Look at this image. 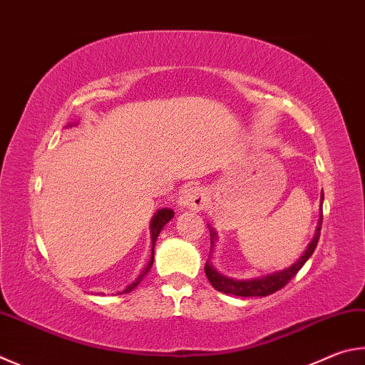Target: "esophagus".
Listing matches in <instances>:
<instances>
[{
	"mask_svg": "<svg viewBox=\"0 0 365 365\" xmlns=\"http://www.w3.org/2000/svg\"><path fill=\"white\" fill-rule=\"evenodd\" d=\"M178 201L182 205L193 210H202L209 202L207 191H205L200 185H187L178 196Z\"/></svg>",
	"mask_w": 365,
	"mask_h": 365,
	"instance_id": "1",
	"label": "esophagus"
}]
</instances>
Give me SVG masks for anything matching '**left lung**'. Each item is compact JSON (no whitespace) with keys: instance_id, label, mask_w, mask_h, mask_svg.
I'll return each mask as SVG.
<instances>
[{"instance_id":"8db88e82","label":"left lung","mask_w":365,"mask_h":365,"mask_svg":"<svg viewBox=\"0 0 365 365\" xmlns=\"http://www.w3.org/2000/svg\"><path fill=\"white\" fill-rule=\"evenodd\" d=\"M321 200H324V193L321 195ZM321 227H322V212L319 215V225H317L313 241L309 242V246L307 247V250H304V254L298 258L292 267H289L286 269L276 271V273L267 274L263 277H254V279H233V277H227L218 273V271L207 262L204 267L205 276H207L212 287L223 294H230L236 297H267V295L274 294L286 286V284L292 279L298 271L302 269V267L307 263L308 258L313 255V252L317 246V241H319V236H321ZM215 237H217L215 231L210 230L212 246H214Z\"/></svg>"}]
</instances>
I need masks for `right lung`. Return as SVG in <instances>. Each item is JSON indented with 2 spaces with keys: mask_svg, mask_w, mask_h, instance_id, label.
Listing matches in <instances>:
<instances>
[{
  "mask_svg": "<svg viewBox=\"0 0 365 365\" xmlns=\"http://www.w3.org/2000/svg\"><path fill=\"white\" fill-rule=\"evenodd\" d=\"M172 217H174V210H172V209H168V207H164V209H160V210H158L156 214H155V217L151 218V225H150V228H151V244H153V247H151V260L148 262V267L142 271V274L137 277V281H135V282H132L128 289L123 290V292H119V295H121V294H129L130 290H134L137 284L143 279V276L148 273L150 268H151V264H153V258H155V250H153V249H155V242H156V240H158V236H160L163 227H164L165 223H168V222L170 220Z\"/></svg>",
  "mask_w": 365,
  "mask_h": 365,
  "instance_id": "1",
  "label": "right lung"
}]
</instances>
